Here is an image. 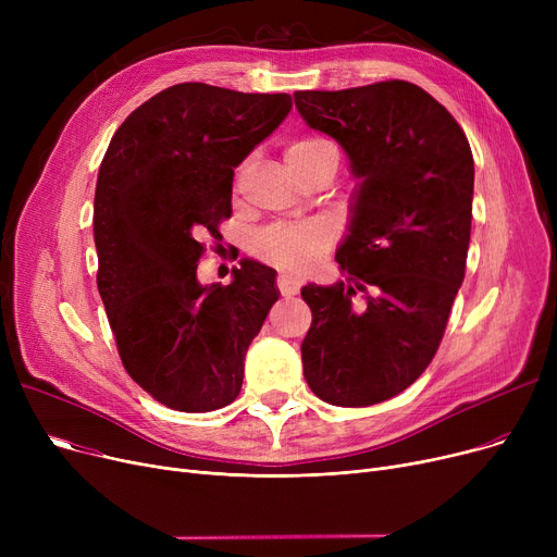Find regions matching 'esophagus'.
Listing matches in <instances>:
<instances>
[{
	"label": "esophagus",
	"mask_w": 557,
	"mask_h": 557,
	"mask_svg": "<svg viewBox=\"0 0 557 557\" xmlns=\"http://www.w3.org/2000/svg\"><path fill=\"white\" fill-rule=\"evenodd\" d=\"M277 288H280V294L284 298H294L298 290H300V280L290 277V275H280L277 277Z\"/></svg>",
	"instance_id": "esophagus-1"
}]
</instances>
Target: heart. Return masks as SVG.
Masks as SVG:
<instances>
[{"label":"heart","mask_w":557,"mask_h":557,"mask_svg":"<svg viewBox=\"0 0 557 557\" xmlns=\"http://www.w3.org/2000/svg\"><path fill=\"white\" fill-rule=\"evenodd\" d=\"M332 160L338 164V151L330 139L300 137L286 146V162L294 173H302L318 162ZM334 230L323 221L277 223L261 230L255 237V252L284 273L300 275L334 246Z\"/></svg>","instance_id":"heart-1"}]
</instances>
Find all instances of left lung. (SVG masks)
<instances>
[{
  "label": "left lung",
  "mask_w": 557,
  "mask_h": 557,
  "mask_svg": "<svg viewBox=\"0 0 557 557\" xmlns=\"http://www.w3.org/2000/svg\"><path fill=\"white\" fill-rule=\"evenodd\" d=\"M294 99L361 181L336 250L345 282L302 286L313 315L305 379L327 404L372 406L411 386L443 341L470 248L472 149L449 110L408 81Z\"/></svg>",
  "instance_id": "left-lung-1"
}]
</instances>
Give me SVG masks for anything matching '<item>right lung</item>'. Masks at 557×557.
Masks as SVG:
<instances>
[{"mask_svg":"<svg viewBox=\"0 0 557 557\" xmlns=\"http://www.w3.org/2000/svg\"><path fill=\"white\" fill-rule=\"evenodd\" d=\"M288 95L178 83L133 110L103 156L95 194L97 286L122 363L156 401L208 413L237 399L244 359L275 305L255 259L227 286L196 277L205 234L221 237L232 178L290 112Z\"/></svg>","mask_w":557,"mask_h":557,"instance_id":"right-lung-1","label":"right lung"}]
</instances>
